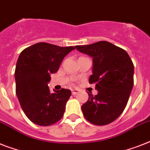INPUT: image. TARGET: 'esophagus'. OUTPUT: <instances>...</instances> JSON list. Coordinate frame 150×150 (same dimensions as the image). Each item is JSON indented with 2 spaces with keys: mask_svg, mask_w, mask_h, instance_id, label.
Masks as SVG:
<instances>
[{
  "mask_svg": "<svg viewBox=\"0 0 150 150\" xmlns=\"http://www.w3.org/2000/svg\"><path fill=\"white\" fill-rule=\"evenodd\" d=\"M78 93H79V90H78V89H74L71 90V93H72V95H75V94H77Z\"/></svg>",
  "mask_w": 150,
  "mask_h": 150,
  "instance_id": "34e87169",
  "label": "esophagus"
}]
</instances>
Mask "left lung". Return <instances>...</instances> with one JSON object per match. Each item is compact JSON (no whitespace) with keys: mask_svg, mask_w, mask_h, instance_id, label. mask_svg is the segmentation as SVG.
<instances>
[{"mask_svg":"<svg viewBox=\"0 0 150 150\" xmlns=\"http://www.w3.org/2000/svg\"><path fill=\"white\" fill-rule=\"evenodd\" d=\"M76 50L93 57V75L89 83L96 84V96L82 106L85 118L96 125L115 121L125 108L133 85L134 65L128 53L107 42L75 46Z\"/></svg>","mask_w":150,"mask_h":150,"instance_id":"8db88e82","label":"left lung"}]
</instances>
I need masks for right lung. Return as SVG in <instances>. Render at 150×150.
<instances>
[{
  "label": "right lung",
  "mask_w": 150,
  "mask_h": 150,
  "mask_svg": "<svg viewBox=\"0 0 150 150\" xmlns=\"http://www.w3.org/2000/svg\"><path fill=\"white\" fill-rule=\"evenodd\" d=\"M75 49L38 43L20 54L15 71V91L22 110L34 124L49 126L63 117L71 92L61 89L51 93L48 82L64 57Z\"/></svg>",
  "instance_id": "1"
}]
</instances>
